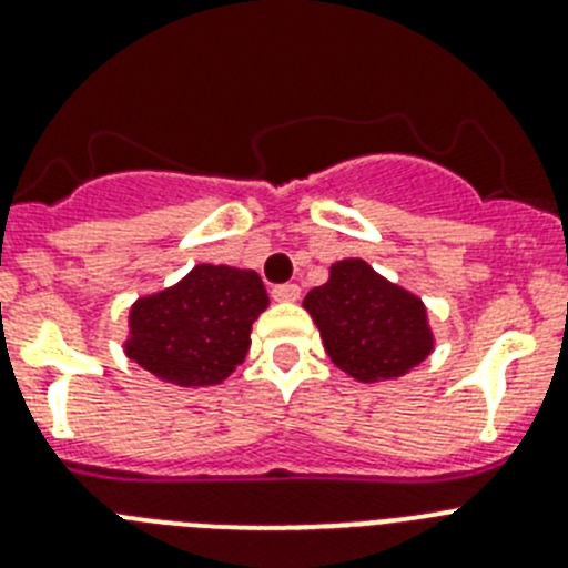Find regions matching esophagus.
<instances>
[{"label": "esophagus", "mask_w": 568, "mask_h": 568, "mask_svg": "<svg viewBox=\"0 0 568 568\" xmlns=\"http://www.w3.org/2000/svg\"><path fill=\"white\" fill-rule=\"evenodd\" d=\"M273 298L275 301H298L301 287L298 284H278V287H273Z\"/></svg>", "instance_id": "1"}]
</instances>
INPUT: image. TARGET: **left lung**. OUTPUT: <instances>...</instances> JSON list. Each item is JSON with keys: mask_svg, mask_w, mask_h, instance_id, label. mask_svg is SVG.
I'll return each mask as SVG.
<instances>
[{"mask_svg": "<svg viewBox=\"0 0 568 568\" xmlns=\"http://www.w3.org/2000/svg\"><path fill=\"white\" fill-rule=\"evenodd\" d=\"M304 310L333 364L364 384L398 378L433 353V329L418 295L361 258L333 264L327 284L307 293Z\"/></svg>", "mask_w": 568, "mask_h": 568, "instance_id": "obj_1", "label": "left lung"}]
</instances>
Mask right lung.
Wrapping results in <instances>:
<instances>
[{"mask_svg": "<svg viewBox=\"0 0 568 568\" xmlns=\"http://www.w3.org/2000/svg\"><path fill=\"white\" fill-rule=\"evenodd\" d=\"M267 304L253 270L199 264L175 287L135 301L124 353L168 384H222L247 355L253 321Z\"/></svg>", "mask_w": 568, "mask_h": 568, "instance_id": "right-lung-1", "label": "right lung"}]
</instances>
